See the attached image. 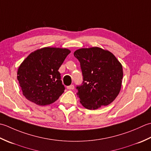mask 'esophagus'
<instances>
[{
	"label": "esophagus",
	"instance_id": "esophagus-1",
	"mask_svg": "<svg viewBox=\"0 0 151 151\" xmlns=\"http://www.w3.org/2000/svg\"><path fill=\"white\" fill-rule=\"evenodd\" d=\"M67 88L68 89V90H72V89L74 88V85H70V86H68Z\"/></svg>",
	"mask_w": 151,
	"mask_h": 151
}]
</instances>
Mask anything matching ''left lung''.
<instances>
[{
	"mask_svg": "<svg viewBox=\"0 0 151 151\" xmlns=\"http://www.w3.org/2000/svg\"><path fill=\"white\" fill-rule=\"evenodd\" d=\"M83 82L77 85L80 102L88 109L109 105L121 91L123 71L121 64L111 52L100 47L76 50Z\"/></svg>",
	"mask_w": 151,
	"mask_h": 151,
	"instance_id": "1",
	"label": "left lung"
}]
</instances>
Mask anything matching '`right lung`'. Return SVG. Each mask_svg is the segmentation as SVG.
I'll use <instances>...</instances> for the list:
<instances>
[{
	"label": "right lung",
	"instance_id": "1",
	"mask_svg": "<svg viewBox=\"0 0 151 151\" xmlns=\"http://www.w3.org/2000/svg\"><path fill=\"white\" fill-rule=\"evenodd\" d=\"M70 51L44 47L30 53L19 67L17 80L27 100L39 106L55 102L65 90L58 71Z\"/></svg>",
	"mask_w": 151,
	"mask_h": 151
}]
</instances>
